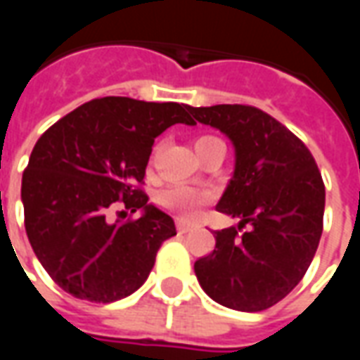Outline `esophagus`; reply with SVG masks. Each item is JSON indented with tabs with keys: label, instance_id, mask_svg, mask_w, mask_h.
I'll list each match as a JSON object with an SVG mask.
<instances>
[{
	"label": "esophagus",
	"instance_id": "1",
	"mask_svg": "<svg viewBox=\"0 0 360 360\" xmlns=\"http://www.w3.org/2000/svg\"><path fill=\"white\" fill-rule=\"evenodd\" d=\"M191 231V226L188 224H185V221H177V233L179 235H185Z\"/></svg>",
	"mask_w": 360,
	"mask_h": 360
}]
</instances>
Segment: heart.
<instances>
[{"label": "heart", "mask_w": 360, "mask_h": 360, "mask_svg": "<svg viewBox=\"0 0 360 360\" xmlns=\"http://www.w3.org/2000/svg\"><path fill=\"white\" fill-rule=\"evenodd\" d=\"M224 142L219 141L218 136H212V134H204L198 136L195 141V150L198 156L202 158L206 152L214 146H219ZM210 195H206L202 191H195V188L185 187V185H173L162 191L158 195V204L165 208V210L175 212L179 214L181 218H196L198 212L202 210L206 204H210Z\"/></svg>", "instance_id": "b5f03b06"}]
</instances>
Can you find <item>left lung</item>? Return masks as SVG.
<instances>
[{"instance_id": "left-lung-1", "label": "left lung", "mask_w": 360, "mask_h": 360, "mask_svg": "<svg viewBox=\"0 0 360 360\" xmlns=\"http://www.w3.org/2000/svg\"><path fill=\"white\" fill-rule=\"evenodd\" d=\"M188 111L233 141L235 173L218 210L241 219L216 231V249L195 262L196 278L227 309H270L293 291L318 249L326 204L320 169L299 136L255 105Z\"/></svg>"}]
</instances>
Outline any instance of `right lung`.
<instances>
[{
	"instance_id": "add662e5",
	"label": "right lung",
	"mask_w": 360,
	"mask_h": 360,
	"mask_svg": "<svg viewBox=\"0 0 360 360\" xmlns=\"http://www.w3.org/2000/svg\"><path fill=\"white\" fill-rule=\"evenodd\" d=\"M191 105L105 96L82 103L38 139L22 173L25 229L34 255L63 291L90 302L134 293L154 268L173 219L148 204L144 173L154 139L195 125ZM123 203L142 219L110 224Z\"/></svg>"
}]
</instances>
